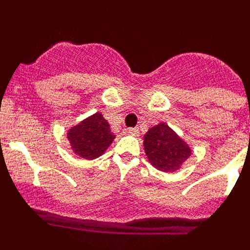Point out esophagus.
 <instances>
[{"label": "esophagus", "instance_id": "esophagus-1", "mask_svg": "<svg viewBox=\"0 0 250 250\" xmlns=\"http://www.w3.org/2000/svg\"><path fill=\"white\" fill-rule=\"evenodd\" d=\"M127 132H129L130 135H134V136H139V134H140L138 127H129V129H127Z\"/></svg>", "mask_w": 250, "mask_h": 250}]
</instances>
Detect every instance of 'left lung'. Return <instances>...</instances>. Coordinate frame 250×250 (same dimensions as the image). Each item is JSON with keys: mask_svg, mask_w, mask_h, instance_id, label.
Masks as SVG:
<instances>
[{"mask_svg": "<svg viewBox=\"0 0 250 250\" xmlns=\"http://www.w3.org/2000/svg\"><path fill=\"white\" fill-rule=\"evenodd\" d=\"M144 149L150 164L164 173L180 169L191 154L190 146L165 123L147 130L144 136Z\"/></svg>", "mask_w": 250, "mask_h": 250, "instance_id": "left-lung-1", "label": "left lung"}]
</instances>
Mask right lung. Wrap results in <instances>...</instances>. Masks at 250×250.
<instances>
[{
    "label": "right lung",
    "mask_w": 250,
    "mask_h": 250,
    "mask_svg": "<svg viewBox=\"0 0 250 250\" xmlns=\"http://www.w3.org/2000/svg\"><path fill=\"white\" fill-rule=\"evenodd\" d=\"M67 139L72 151L83 159H96L111 145L115 135L100 112L91 115L68 130Z\"/></svg>",
    "instance_id": "add662e5"
}]
</instances>
